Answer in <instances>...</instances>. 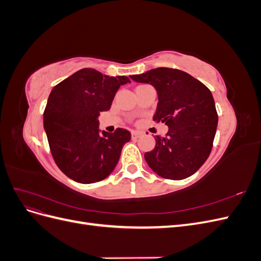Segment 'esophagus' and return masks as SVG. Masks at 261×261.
<instances>
[{
  "label": "esophagus",
  "mask_w": 261,
  "mask_h": 261,
  "mask_svg": "<svg viewBox=\"0 0 261 261\" xmlns=\"http://www.w3.org/2000/svg\"><path fill=\"white\" fill-rule=\"evenodd\" d=\"M141 135H143V133H140V132H137V130L132 132V138L133 139H138Z\"/></svg>",
  "instance_id": "obj_1"
}]
</instances>
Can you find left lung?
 I'll return each instance as SVG.
<instances>
[{
    "mask_svg": "<svg viewBox=\"0 0 261 261\" xmlns=\"http://www.w3.org/2000/svg\"><path fill=\"white\" fill-rule=\"evenodd\" d=\"M134 82L150 84L158 94L153 121L165 123V137L155 135L153 150L145 160L158 175L184 179L206 162L218 126L211 91L183 70L159 67L130 76Z\"/></svg>",
    "mask_w": 261,
    "mask_h": 261,
    "instance_id": "1",
    "label": "left lung"
}]
</instances>
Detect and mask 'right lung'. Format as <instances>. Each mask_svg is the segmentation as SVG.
Here are the masks:
<instances>
[{
    "mask_svg": "<svg viewBox=\"0 0 261 261\" xmlns=\"http://www.w3.org/2000/svg\"><path fill=\"white\" fill-rule=\"evenodd\" d=\"M128 77H111L83 68L52 89L43 113V127L53 159L66 176L82 184L108 177L130 140L127 129L99 128L100 112L110 110Z\"/></svg>",
    "mask_w": 261,
    "mask_h": 261,
    "instance_id": "obj_1",
    "label": "right lung"
}]
</instances>
